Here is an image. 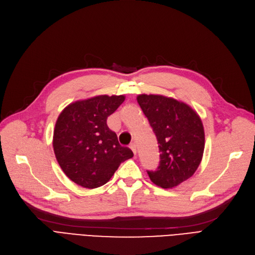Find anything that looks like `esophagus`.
<instances>
[{"label": "esophagus", "mask_w": 255, "mask_h": 255, "mask_svg": "<svg viewBox=\"0 0 255 255\" xmlns=\"http://www.w3.org/2000/svg\"><path fill=\"white\" fill-rule=\"evenodd\" d=\"M129 148L132 150V152H133L134 154H136V145L134 142H132V143H130V146H129Z\"/></svg>", "instance_id": "obj_1"}]
</instances>
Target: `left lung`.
Here are the masks:
<instances>
[{
    "label": "left lung",
    "instance_id": "left-lung-1",
    "mask_svg": "<svg viewBox=\"0 0 255 255\" xmlns=\"http://www.w3.org/2000/svg\"><path fill=\"white\" fill-rule=\"evenodd\" d=\"M143 115L156 136L159 163L147 171L153 183L171 189L189 179L201 162L204 151L202 122L186 104L157 95L137 97Z\"/></svg>",
    "mask_w": 255,
    "mask_h": 255
}]
</instances>
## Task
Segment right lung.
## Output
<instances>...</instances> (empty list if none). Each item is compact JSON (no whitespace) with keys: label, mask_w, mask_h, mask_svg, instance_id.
<instances>
[{"label":"right lung","mask_w":255,"mask_h":255,"mask_svg":"<svg viewBox=\"0 0 255 255\" xmlns=\"http://www.w3.org/2000/svg\"><path fill=\"white\" fill-rule=\"evenodd\" d=\"M124 100V96H98L70 104L58 117L54 152L64 174L78 185H104L122 162L133 156L107 126V118Z\"/></svg>","instance_id":"right-lung-1"}]
</instances>
